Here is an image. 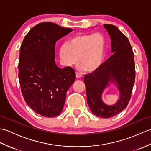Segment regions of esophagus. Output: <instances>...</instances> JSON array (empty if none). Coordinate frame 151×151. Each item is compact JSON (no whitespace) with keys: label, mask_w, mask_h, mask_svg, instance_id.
Here are the masks:
<instances>
[{"label":"esophagus","mask_w":151,"mask_h":151,"mask_svg":"<svg viewBox=\"0 0 151 151\" xmlns=\"http://www.w3.org/2000/svg\"><path fill=\"white\" fill-rule=\"evenodd\" d=\"M81 76H82V75H81V74H80L79 73H77V72H76V78H81Z\"/></svg>","instance_id":"34e87169"}]
</instances>
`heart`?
Masks as SVG:
<instances>
[{"instance_id": "b5f03b06", "label": "heart", "mask_w": 151, "mask_h": 151, "mask_svg": "<svg viewBox=\"0 0 151 151\" xmlns=\"http://www.w3.org/2000/svg\"><path fill=\"white\" fill-rule=\"evenodd\" d=\"M106 40L100 32L76 35L63 44L59 50L60 62L71 67L78 62V68L87 73L97 70L103 62Z\"/></svg>"}]
</instances>
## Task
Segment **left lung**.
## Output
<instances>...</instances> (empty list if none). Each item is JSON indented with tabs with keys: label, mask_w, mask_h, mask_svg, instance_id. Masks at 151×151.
Masks as SVG:
<instances>
[{
	"label": "left lung",
	"mask_w": 151,
	"mask_h": 151,
	"mask_svg": "<svg viewBox=\"0 0 151 151\" xmlns=\"http://www.w3.org/2000/svg\"><path fill=\"white\" fill-rule=\"evenodd\" d=\"M111 38L113 54L100 67L84 75L87 102L91 112L102 118L115 116L127 106L135 82V63L129 40L112 24H104ZM110 83H114L120 92V97L114 105L101 101V95Z\"/></svg>",
	"instance_id": "left-lung-1"
}]
</instances>
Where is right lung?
Segmentation results:
<instances>
[{
    "instance_id": "add662e5",
    "label": "right lung",
    "mask_w": 151,
    "mask_h": 151,
    "mask_svg": "<svg viewBox=\"0 0 151 151\" xmlns=\"http://www.w3.org/2000/svg\"><path fill=\"white\" fill-rule=\"evenodd\" d=\"M73 31L55 23L45 22L29 31L21 46L19 80L27 104L42 116L53 117L62 112L66 93L75 81L70 67L56 65L55 45Z\"/></svg>"
}]
</instances>
